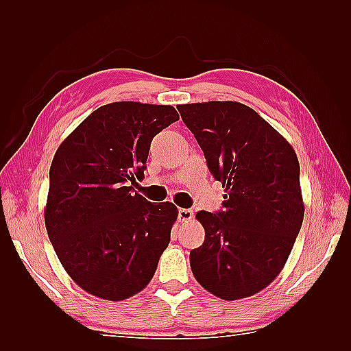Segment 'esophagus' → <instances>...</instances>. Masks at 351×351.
<instances>
[{"instance_id": "1", "label": "esophagus", "mask_w": 351, "mask_h": 351, "mask_svg": "<svg viewBox=\"0 0 351 351\" xmlns=\"http://www.w3.org/2000/svg\"><path fill=\"white\" fill-rule=\"evenodd\" d=\"M192 218H193L192 209H184V208L178 209V221L180 222H187V221H190Z\"/></svg>"}]
</instances>
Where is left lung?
<instances>
[{"instance_id":"8db88e82","label":"left lung","mask_w":351,"mask_h":351,"mask_svg":"<svg viewBox=\"0 0 351 351\" xmlns=\"http://www.w3.org/2000/svg\"><path fill=\"white\" fill-rule=\"evenodd\" d=\"M226 187L222 210H200L205 241L190 267L205 290L224 300L268 287L284 268L302 228L300 165L293 146L250 107L232 101L177 105Z\"/></svg>"}]
</instances>
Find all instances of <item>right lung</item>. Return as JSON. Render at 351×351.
I'll return each instance as SVG.
<instances>
[{
    "label": "right lung",
    "instance_id": "obj_1",
    "mask_svg": "<svg viewBox=\"0 0 351 351\" xmlns=\"http://www.w3.org/2000/svg\"><path fill=\"white\" fill-rule=\"evenodd\" d=\"M178 119L171 105L107 104L57 149L45 227L62 268L89 294L120 302L152 280L178 210L129 184L143 178L154 137Z\"/></svg>",
    "mask_w": 351,
    "mask_h": 351
}]
</instances>
